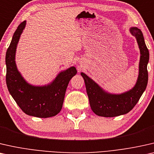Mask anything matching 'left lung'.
<instances>
[{"label":"left lung","mask_w":154,"mask_h":154,"mask_svg":"<svg viewBox=\"0 0 154 154\" xmlns=\"http://www.w3.org/2000/svg\"><path fill=\"white\" fill-rule=\"evenodd\" d=\"M130 32L135 37L140 51L139 75L137 82L132 89L121 94H110L103 90L86 74L81 72L85 82L91 108L98 116L114 117L128 113L139 101L146 88L148 83L147 64L149 60V50L145 44L141 30L137 27H131Z\"/></svg>","instance_id":"obj_1"}]
</instances>
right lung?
Here are the masks:
<instances>
[{
	"instance_id": "add662e5",
	"label": "right lung",
	"mask_w": 154,
	"mask_h": 154,
	"mask_svg": "<svg viewBox=\"0 0 154 154\" xmlns=\"http://www.w3.org/2000/svg\"><path fill=\"white\" fill-rule=\"evenodd\" d=\"M26 21L17 27L5 56L6 84L10 94L25 114L39 118L54 116L62 109L66 88L77 74L74 66L58 74L50 84L33 86L28 83L19 72L15 62L16 49Z\"/></svg>"
}]
</instances>
